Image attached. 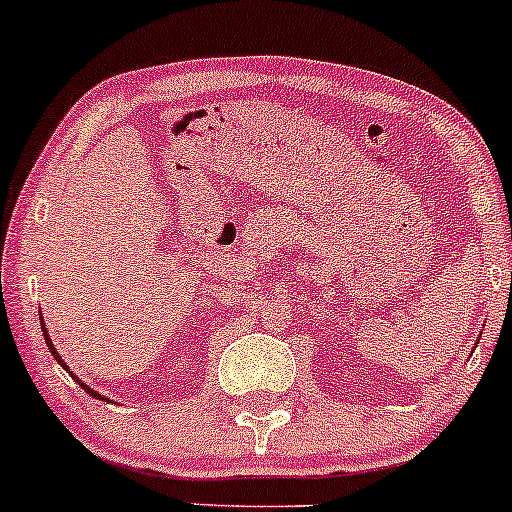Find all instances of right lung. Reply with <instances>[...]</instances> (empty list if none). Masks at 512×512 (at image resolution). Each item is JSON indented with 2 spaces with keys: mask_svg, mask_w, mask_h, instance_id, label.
I'll return each mask as SVG.
<instances>
[{
  "mask_svg": "<svg viewBox=\"0 0 512 512\" xmlns=\"http://www.w3.org/2000/svg\"><path fill=\"white\" fill-rule=\"evenodd\" d=\"M43 336H45V343H48V348H50V353H53V358L57 360V363H60L62 367H65V370H67V365L65 363H62V358H60V355H57V350H55V346H53V341H50V336H48V331H45V324H43ZM74 377V375H72ZM74 380H77V377H74ZM79 382V387H82L84 389V392L86 394H91V396H96V399H103V396L101 394H96L94 392V389H89V387H86V384L82 382V380H77Z\"/></svg>",
  "mask_w": 512,
  "mask_h": 512,
  "instance_id": "obj_1",
  "label": "right lung"
}]
</instances>
